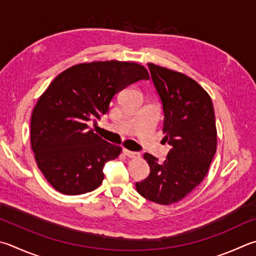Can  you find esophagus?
Listing matches in <instances>:
<instances>
[{"label":"esophagus","instance_id":"obj_1","mask_svg":"<svg viewBox=\"0 0 256 256\" xmlns=\"http://www.w3.org/2000/svg\"><path fill=\"white\" fill-rule=\"evenodd\" d=\"M124 154L128 158H132V159H138V158H140L141 154L138 152H134V151H130V150H126V148H124L123 150Z\"/></svg>","mask_w":256,"mask_h":256}]
</instances>
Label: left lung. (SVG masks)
Here are the masks:
<instances>
[{"label":"left lung","mask_w":256,"mask_h":256,"mask_svg":"<svg viewBox=\"0 0 256 256\" xmlns=\"http://www.w3.org/2000/svg\"><path fill=\"white\" fill-rule=\"evenodd\" d=\"M148 66L164 108V140L171 148L164 164L144 153L150 174L136 187L150 202L170 205L192 192L208 172L217 148L215 112L197 82L154 64Z\"/></svg>","instance_id":"obj_1"}]
</instances>
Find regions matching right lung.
Segmentation results:
<instances>
[{
    "label": "right lung",
    "mask_w": 256,
    "mask_h": 256,
    "mask_svg": "<svg viewBox=\"0 0 256 256\" xmlns=\"http://www.w3.org/2000/svg\"><path fill=\"white\" fill-rule=\"evenodd\" d=\"M148 80L136 62H92L75 64L54 78L31 116V148L48 182L64 194L92 192L103 182V168L120 153L88 126L108 112L115 94Z\"/></svg>",
    "instance_id": "1"
}]
</instances>
